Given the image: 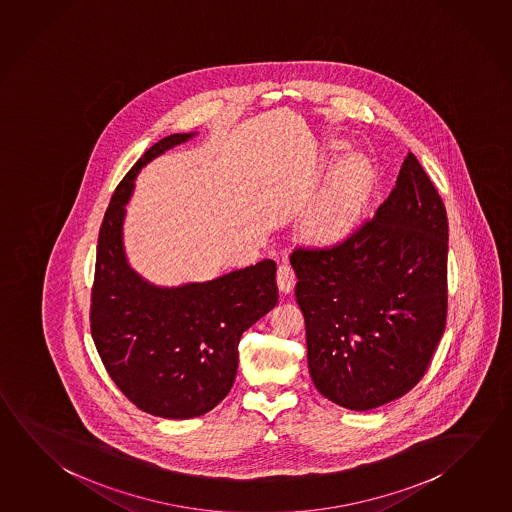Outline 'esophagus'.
<instances>
[{"instance_id":"obj_1","label":"esophagus","mask_w":512,"mask_h":512,"mask_svg":"<svg viewBox=\"0 0 512 512\" xmlns=\"http://www.w3.org/2000/svg\"><path fill=\"white\" fill-rule=\"evenodd\" d=\"M296 284L295 271L291 266H280L277 271V287L282 295H289Z\"/></svg>"}]
</instances>
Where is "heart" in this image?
<instances>
[{
	"mask_svg": "<svg viewBox=\"0 0 512 512\" xmlns=\"http://www.w3.org/2000/svg\"><path fill=\"white\" fill-rule=\"evenodd\" d=\"M374 187V167L363 154H350L334 174L311 214V228L325 239H336L356 223Z\"/></svg>",
	"mask_w": 512,
	"mask_h": 512,
	"instance_id": "1",
	"label": "heart"
}]
</instances>
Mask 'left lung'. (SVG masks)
I'll return each mask as SVG.
<instances>
[{"instance_id": "8db88e82", "label": "left lung", "mask_w": 512, "mask_h": 512, "mask_svg": "<svg viewBox=\"0 0 512 512\" xmlns=\"http://www.w3.org/2000/svg\"><path fill=\"white\" fill-rule=\"evenodd\" d=\"M307 365L332 403L367 412L424 376L446 327L448 216L412 153L376 216L329 248L291 253Z\"/></svg>"}]
</instances>
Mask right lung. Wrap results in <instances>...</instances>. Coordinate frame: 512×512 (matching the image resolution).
<instances>
[{
	"label": "right lung",
	"mask_w": 512,
	"mask_h": 512,
	"mask_svg": "<svg viewBox=\"0 0 512 512\" xmlns=\"http://www.w3.org/2000/svg\"><path fill=\"white\" fill-rule=\"evenodd\" d=\"M194 136H165L120 181L100 226L91 293V336L109 377L131 403L163 419L199 417L225 399L243 332L278 300L271 259L180 286H158L131 268L124 223L136 176Z\"/></svg>",
	"instance_id": "1"
}]
</instances>
